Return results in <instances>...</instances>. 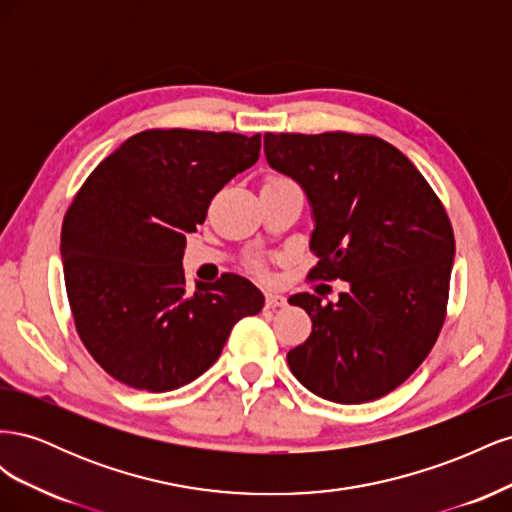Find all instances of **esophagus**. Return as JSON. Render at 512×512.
Instances as JSON below:
<instances>
[{"label":"esophagus","mask_w":512,"mask_h":512,"mask_svg":"<svg viewBox=\"0 0 512 512\" xmlns=\"http://www.w3.org/2000/svg\"><path fill=\"white\" fill-rule=\"evenodd\" d=\"M265 303H267V307H271V309L284 307V305H286V297H282V294H277V292H269Z\"/></svg>","instance_id":"esophagus-1"}]
</instances>
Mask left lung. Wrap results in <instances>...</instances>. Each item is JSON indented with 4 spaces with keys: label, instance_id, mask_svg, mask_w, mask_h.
<instances>
[{
    "label": "left lung",
    "instance_id": "left-lung-1",
    "mask_svg": "<svg viewBox=\"0 0 512 512\" xmlns=\"http://www.w3.org/2000/svg\"><path fill=\"white\" fill-rule=\"evenodd\" d=\"M273 168L314 209L312 280H344L337 303L292 294L312 333L288 352L305 389L365 404L404 384L442 331L455 235L438 194L391 143L371 134H265Z\"/></svg>",
    "mask_w": 512,
    "mask_h": 512
}]
</instances>
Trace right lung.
Returning a JSON list of instances; mask_svg holds the SVG:
<instances>
[{
	"mask_svg": "<svg viewBox=\"0 0 512 512\" xmlns=\"http://www.w3.org/2000/svg\"><path fill=\"white\" fill-rule=\"evenodd\" d=\"M258 156L260 134L153 128L130 136L76 192L61 224L66 292L76 333L108 376L175 391L265 305L237 273L192 292L181 267L185 232Z\"/></svg>",
	"mask_w": 512,
	"mask_h": 512,
	"instance_id": "1",
	"label": "right lung"
}]
</instances>
